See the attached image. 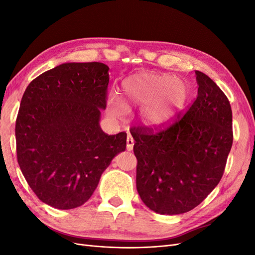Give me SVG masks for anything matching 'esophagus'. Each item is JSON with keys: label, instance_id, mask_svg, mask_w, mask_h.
I'll return each mask as SVG.
<instances>
[{"label": "esophagus", "instance_id": "esophagus-1", "mask_svg": "<svg viewBox=\"0 0 255 255\" xmlns=\"http://www.w3.org/2000/svg\"><path fill=\"white\" fill-rule=\"evenodd\" d=\"M133 146H134V139L132 138V136L128 135V137H127V150L132 151Z\"/></svg>", "mask_w": 255, "mask_h": 255}]
</instances>
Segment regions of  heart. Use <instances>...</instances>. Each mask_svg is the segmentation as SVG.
Masks as SVG:
<instances>
[{"label":"heart","instance_id":"obj_1","mask_svg":"<svg viewBox=\"0 0 255 255\" xmlns=\"http://www.w3.org/2000/svg\"><path fill=\"white\" fill-rule=\"evenodd\" d=\"M122 88L128 103L144 106L141 121L153 128L171 120L187 97L183 82L164 74H134L123 82ZM127 112L125 102L115 97L110 98L109 113L112 117L120 119Z\"/></svg>","mask_w":255,"mask_h":255}]
</instances>
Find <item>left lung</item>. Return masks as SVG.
Here are the masks:
<instances>
[{"label":"left lung","instance_id":"left-lung-1","mask_svg":"<svg viewBox=\"0 0 255 255\" xmlns=\"http://www.w3.org/2000/svg\"><path fill=\"white\" fill-rule=\"evenodd\" d=\"M198 96L168 128L130 129L137 158L136 187L142 202L161 215L191 211L220 182L232 148V110L227 96L196 71Z\"/></svg>","mask_w":255,"mask_h":255}]
</instances>
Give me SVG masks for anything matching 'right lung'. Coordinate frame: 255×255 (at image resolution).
<instances>
[{"mask_svg":"<svg viewBox=\"0 0 255 255\" xmlns=\"http://www.w3.org/2000/svg\"><path fill=\"white\" fill-rule=\"evenodd\" d=\"M110 68L66 63L40 74L23 94L16 120L17 158L35 195L58 210L83 205L112 159L127 148V133L105 134Z\"/></svg>","mask_w":255,"mask_h":255,"instance_id":"add662e5","label":"right lung"}]
</instances>
